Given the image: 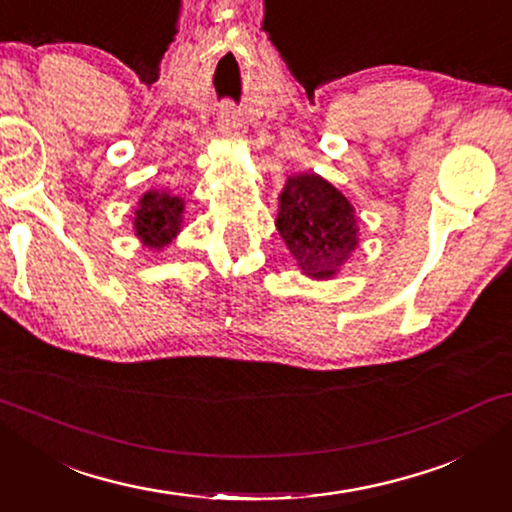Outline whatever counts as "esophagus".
<instances>
[{
  "label": "esophagus",
  "instance_id": "1",
  "mask_svg": "<svg viewBox=\"0 0 512 512\" xmlns=\"http://www.w3.org/2000/svg\"><path fill=\"white\" fill-rule=\"evenodd\" d=\"M240 128H242V121H240V114H237L235 107H226L221 109V116H219V132L226 139H235L240 137Z\"/></svg>",
  "mask_w": 512,
  "mask_h": 512
}]
</instances>
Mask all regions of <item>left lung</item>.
Listing matches in <instances>:
<instances>
[{"instance_id": "8db88e82", "label": "left lung", "mask_w": 512, "mask_h": 512, "mask_svg": "<svg viewBox=\"0 0 512 512\" xmlns=\"http://www.w3.org/2000/svg\"><path fill=\"white\" fill-rule=\"evenodd\" d=\"M275 226L303 275L314 279H331L359 247L354 207L314 172L286 179Z\"/></svg>"}]
</instances>
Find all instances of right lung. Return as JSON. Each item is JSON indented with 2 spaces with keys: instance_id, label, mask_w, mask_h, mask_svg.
Segmentation results:
<instances>
[{
  "instance_id": "add662e5",
  "label": "right lung",
  "mask_w": 512,
  "mask_h": 512,
  "mask_svg": "<svg viewBox=\"0 0 512 512\" xmlns=\"http://www.w3.org/2000/svg\"><path fill=\"white\" fill-rule=\"evenodd\" d=\"M184 200L170 191H146L135 212V235L146 249L160 251L167 247L181 230Z\"/></svg>"
}]
</instances>
